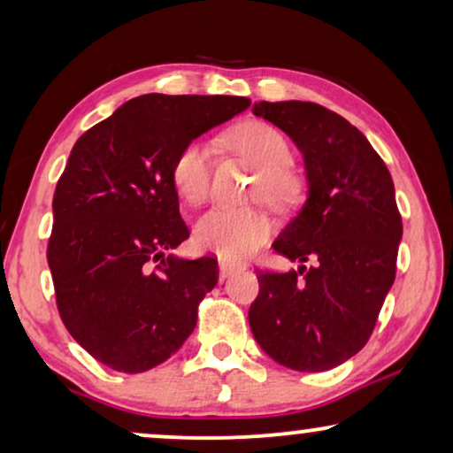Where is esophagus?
Masks as SVG:
<instances>
[{"instance_id":"esophagus-1","label":"esophagus","mask_w":453,"mask_h":453,"mask_svg":"<svg viewBox=\"0 0 453 453\" xmlns=\"http://www.w3.org/2000/svg\"><path fill=\"white\" fill-rule=\"evenodd\" d=\"M219 268H220V280H226L228 276L234 274V272L239 270V265H234L231 262H226V259H220L219 262Z\"/></svg>"}]
</instances>
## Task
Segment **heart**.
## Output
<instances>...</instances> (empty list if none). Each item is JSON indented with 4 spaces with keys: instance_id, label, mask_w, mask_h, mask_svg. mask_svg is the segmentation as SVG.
<instances>
[{
    "instance_id": "heart-1",
    "label": "heart",
    "mask_w": 453,
    "mask_h": 453,
    "mask_svg": "<svg viewBox=\"0 0 453 453\" xmlns=\"http://www.w3.org/2000/svg\"><path fill=\"white\" fill-rule=\"evenodd\" d=\"M228 144L259 169L251 194L272 206H284L296 196V177L287 169L290 146L284 135L264 121H245L228 132ZM177 196L200 206L210 189V148L200 140L177 152L171 166ZM270 234V220L256 208H214L194 226V241L203 251L225 259H243Z\"/></svg>"
}]
</instances>
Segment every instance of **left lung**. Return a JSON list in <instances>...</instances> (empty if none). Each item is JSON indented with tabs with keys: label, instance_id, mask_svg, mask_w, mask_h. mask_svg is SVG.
Here are the masks:
<instances>
[{
	"label": "left lung",
	"instance_id": "8db88e82",
	"mask_svg": "<svg viewBox=\"0 0 453 453\" xmlns=\"http://www.w3.org/2000/svg\"><path fill=\"white\" fill-rule=\"evenodd\" d=\"M253 115L295 142L309 185L299 214L272 245L301 265L257 272L253 338L284 367L327 371L367 344L394 284L402 219L392 175L369 140L321 104L262 101Z\"/></svg>",
	"mask_w": 453,
	"mask_h": 453
}]
</instances>
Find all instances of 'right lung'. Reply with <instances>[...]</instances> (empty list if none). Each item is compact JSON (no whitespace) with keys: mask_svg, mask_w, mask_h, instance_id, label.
Returning <instances> with one entry per match:
<instances>
[{"mask_svg":"<svg viewBox=\"0 0 453 453\" xmlns=\"http://www.w3.org/2000/svg\"><path fill=\"white\" fill-rule=\"evenodd\" d=\"M250 104L243 96L144 95L73 144L55 188L47 262L61 321L107 367L142 373L194 332L219 265L169 253L189 237L171 166L185 144Z\"/></svg>","mask_w":453,"mask_h":453,"instance_id":"add662e5","label":"right lung"}]
</instances>
